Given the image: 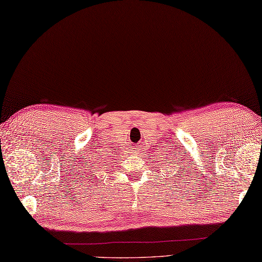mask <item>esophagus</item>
<instances>
[{
	"instance_id": "obj_1",
	"label": "esophagus",
	"mask_w": 262,
	"mask_h": 262,
	"mask_svg": "<svg viewBox=\"0 0 262 262\" xmlns=\"http://www.w3.org/2000/svg\"><path fill=\"white\" fill-rule=\"evenodd\" d=\"M133 149H135V150H133V151H135V155H136V156H139V155L141 154V152H140V150H139L138 146H136V148H133Z\"/></svg>"
}]
</instances>
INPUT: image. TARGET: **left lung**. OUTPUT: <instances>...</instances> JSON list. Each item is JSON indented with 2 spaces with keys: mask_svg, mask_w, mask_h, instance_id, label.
<instances>
[{
  "mask_svg": "<svg viewBox=\"0 0 262 262\" xmlns=\"http://www.w3.org/2000/svg\"><path fill=\"white\" fill-rule=\"evenodd\" d=\"M168 152H169V154H167L168 156L165 157V164H166L167 168L175 170V172H170V173H180V174H178V178H180V176H182V175H185L186 172H188V169H185L186 165L184 168L183 167V165L185 164V161L183 159V157L180 156V154L178 150H176V149L175 150L174 149H172V152L170 151H168ZM173 176L175 178V175H173Z\"/></svg>",
  "mask_w": 262,
  "mask_h": 262,
  "instance_id": "8db88e82",
  "label": "left lung"
}]
</instances>
